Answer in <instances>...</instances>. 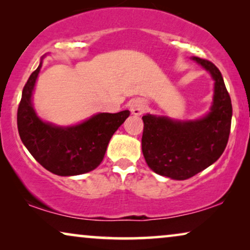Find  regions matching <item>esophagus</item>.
Here are the masks:
<instances>
[{
  "instance_id": "esophagus-1",
  "label": "esophagus",
  "mask_w": 250,
  "mask_h": 250,
  "mask_svg": "<svg viewBox=\"0 0 250 250\" xmlns=\"http://www.w3.org/2000/svg\"><path fill=\"white\" fill-rule=\"evenodd\" d=\"M129 109H131L133 115L135 116L142 115L143 111L146 110V102L143 101L142 99H134V100L131 102Z\"/></svg>"
}]
</instances>
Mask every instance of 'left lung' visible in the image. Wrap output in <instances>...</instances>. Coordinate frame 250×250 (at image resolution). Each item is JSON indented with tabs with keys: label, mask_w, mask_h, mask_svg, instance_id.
<instances>
[{
	"label": "left lung",
	"mask_w": 250,
	"mask_h": 250,
	"mask_svg": "<svg viewBox=\"0 0 250 250\" xmlns=\"http://www.w3.org/2000/svg\"><path fill=\"white\" fill-rule=\"evenodd\" d=\"M214 81L209 111L192 121L146 114L142 117V152L153 172L173 180H187L214 164L228 145L232 104L223 77L210 61L191 58Z\"/></svg>",
	"instance_id": "obj_1"
}]
</instances>
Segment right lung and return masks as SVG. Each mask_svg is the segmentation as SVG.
I'll list each match as a JSON object with an SVG mask.
<instances>
[{
  "mask_svg": "<svg viewBox=\"0 0 250 250\" xmlns=\"http://www.w3.org/2000/svg\"><path fill=\"white\" fill-rule=\"evenodd\" d=\"M42 63L43 58L23 86L17 115L20 139L30 155L56 175L74 176L91 172L101 164L111 136L128 117L129 111L99 112L70 126L44 122L33 104V92Z\"/></svg>",
  "mask_w": 250,
  "mask_h": 250,
  "instance_id": "right-lung-1",
  "label": "right lung"
}]
</instances>
